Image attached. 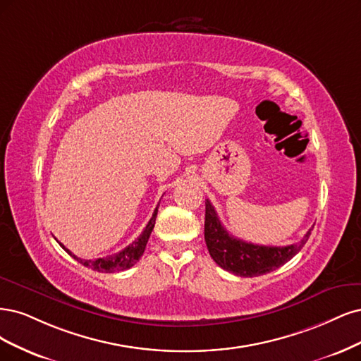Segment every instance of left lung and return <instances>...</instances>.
<instances>
[{
	"instance_id": "left-lung-1",
	"label": "left lung",
	"mask_w": 361,
	"mask_h": 361,
	"mask_svg": "<svg viewBox=\"0 0 361 361\" xmlns=\"http://www.w3.org/2000/svg\"><path fill=\"white\" fill-rule=\"evenodd\" d=\"M310 232L312 229L306 232L300 243L282 247L259 246V244L243 241L229 234L220 222L212 202L205 201L204 237L207 249L219 267L235 276L253 277L279 269L301 250L309 240Z\"/></svg>"
}]
</instances>
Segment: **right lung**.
<instances>
[{
    "label": "right lung",
    "instance_id": "obj_1",
    "mask_svg": "<svg viewBox=\"0 0 361 361\" xmlns=\"http://www.w3.org/2000/svg\"><path fill=\"white\" fill-rule=\"evenodd\" d=\"M159 208V207H157ZM157 208L153 213V217L149 219V222L147 224L145 229L142 231V234L139 235L135 241H132V244H129V246L124 247L121 252L118 253H114V255H109V257H104V258H97V259H80L78 258L76 255H73L71 250L66 249L63 244L60 243V246L71 255V257H73L78 262H80L82 265L88 267V269L94 270V271H100V273H115V271H123V270H127L130 269V267H133L139 258L142 257V253L145 250V246L148 243V238L151 235V231H153L154 228V224H156V217H157Z\"/></svg>",
    "mask_w": 361,
    "mask_h": 361
}]
</instances>
